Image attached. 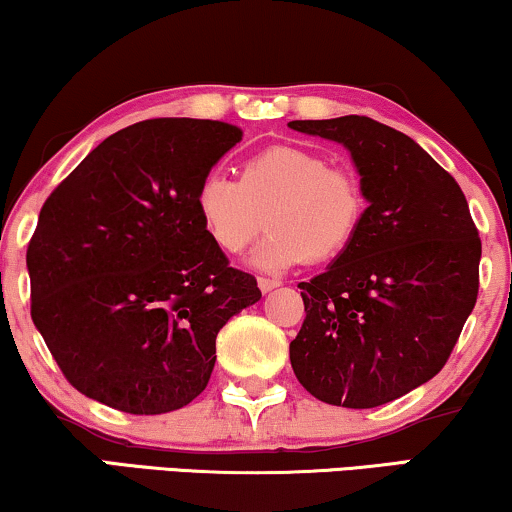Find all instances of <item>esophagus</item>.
Instances as JSON below:
<instances>
[{
	"label": "esophagus",
	"mask_w": 512,
	"mask_h": 512,
	"mask_svg": "<svg viewBox=\"0 0 512 512\" xmlns=\"http://www.w3.org/2000/svg\"><path fill=\"white\" fill-rule=\"evenodd\" d=\"M257 286H260L262 293H271V290L278 288V281H276V278H264V276H260V278H257Z\"/></svg>",
	"instance_id": "obj_1"
}]
</instances>
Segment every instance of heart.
<instances>
[{
    "label": "heart",
    "instance_id": "obj_1",
    "mask_svg": "<svg viewBox=\"0 0 512 512\" xmlns=\"http://www.w3.org/2000/svg\"><path fill=\"white\" fill-rule=\"evenodd\" d=\"M366 193L352 172L331 167L321 153L271 146L245 160L241 181L210 170L193 191V210L217 250L238 255L262 231L250 267L278 274L297 264L342 255L366 219Z\"/></svg>",
    "mask_w": 512,
    "mask_h": 512
}]
</instances>
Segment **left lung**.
Segmentation results:
<instances>
[{"instance_id":"obj_1","label":"left lung","mask_w":512,"mask_h":512,"mask_svg":"<svg viewBox=\"0 0 512 512\" xmlns=\"http://www.w3.org/2000/svg\"><path fill=\"white\" fill-rule=\"evenodd\" d=\"M288 127L345 146L368 203L352 245L297 286L290 364L316 399L373 409L442 371L477 300L480 236L456 179L406 134L364 115Z\"/></svg>"}]
</instances>
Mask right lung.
Instances as JSON below:
<instances>
[{"label": "right lung", "instance_id": "add662e5", "mask_svg": "<svg viewBox=\"0 0 512 512\" xmlns=\"http://www.w3.org/2000/svg\"><path fill=\"white\" fill-rule=\"evenodd\" d=\"M243 132L158 118L101 141L44 203L28 245L32 321L68 383L155 416L198 397L217 333L260 300L200 226L193 191Z\"/></svg>", "mask_w": 512, "mask_h": 512}]
</instances>
